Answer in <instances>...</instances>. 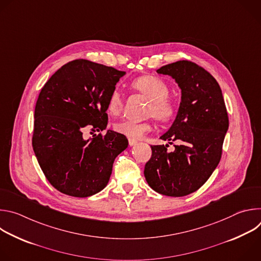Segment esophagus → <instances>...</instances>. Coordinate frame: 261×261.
Here are the masks:
<instances>
[{
	"label": "esophagus",
	"mask_w": 261,
	"mask_h": 261,
	"mask_svg": "<svg viewBox=\"0 0 261 261\" xmlns=\"http://www.w3.org/2000/svg\"><path fill=\"white\" fill-rule=\"evenodd\" d=\"M128 141H129V145H130V146H133V145H135V144L137 143V141H136V140H134V139H130V138L128 139Z\"/></svg>",
	"instance_id": "34e87169"
}]
</instances>
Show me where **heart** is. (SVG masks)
<instances>
[{"label":"heart","instance_id":"obj_1","mask_svg":"<svg viewBox=\"0 0 261 261\" xmlns=\"http://www.w3.org/2000/svg\"><path fill=\"white\" fill-rule=\"evenodd\" d=\"M131 86L134 90L140 92L148 100H151V104L147 110L148 116H153L160 122H168L173 118L175 114V105L167 99L169 88L163 81L155 76H142L135 80ZM123 105L124 99L122 93L119 90H114L111 92L107 103L109 113L119 115L123 109ZM152 129L153 126L148 122L138 123L125 120L115 125V130L118 133L134 140L140 139L146 133L152 131Z\"/></svg>","mask_w":261,"mask_h":261}]
</instances>
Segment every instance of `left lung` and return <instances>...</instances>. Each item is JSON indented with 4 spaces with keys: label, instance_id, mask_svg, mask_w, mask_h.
<instances>
[{
    "label": "left lung",
    "instance_id": "1",
    "mask_svg": "<svg viewBox=\"0 0 261 261\" xmlns=\"http://www.w3.org/2000/svg\"><path fill=\"white\" fill-rule=\"evenodd\" d=\"M168 75L180 89V103L174 122L160 138L178 141L174 151L168 144L153 145L144 176L156 192L172 197L198 190L218 166L228 116L217 81L202 67L178 61L157 70Z\"/></svg>",
    "mask_w": 261,
    "mask_h": 261
}]
</instances>
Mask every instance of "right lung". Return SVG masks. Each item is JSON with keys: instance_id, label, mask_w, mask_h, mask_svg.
I'll list each match as a JSON object with an SVG mask.
<instances>
[{"instance_id": "add662e5", "label": "right lung", "mask_w": 261, "mask_h": 261, "mask_svg": "<svg viewBox=\"0 0 261 261\" xmlns=\"http://www.w3.org/2000/svg\"><path fill=\"white\" fill-rule=\"evenodd\" d=\"M126 74L88 60L62 66L42 88L35 107L33 150L60 192L88 197L103 190L128 139L113 130L85 139L84 130L107 126V103Z\"/></svg>"}]
</instances>
